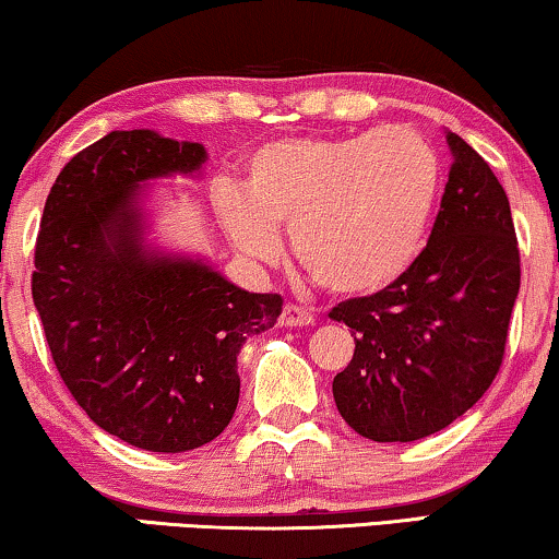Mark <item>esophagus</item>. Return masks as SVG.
I'll return each mask as SVG.
<instances>
[{
	"label": "esophagus",
	"instance_id": "34e87169",
	"mask_svg": "<svg viewBox=\"0 0 559 559\" xmlns=\"http://www.w3.org/2000/svg\"><path fill=\"white\" fill-rule=\"evenodd\" d=\"M277 322H280V328H305V325H312L314 314L307 310V307L285 305L282 307V314Z\"/></svg>",
	"mask_w": 559,
	"mask_h": 559
}]
</instances>
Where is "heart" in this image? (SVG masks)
Returning a JSON list of instances; mask_svg holds the SVG:
<instances>
[{
	"instance_id": "1",
	"label": "heart",
	"mask_w": 559,
	"mask_h": 559,
	"mask_svg": "<svg viewBox=\"0 0 559 559\" xmlns=\"http://www.w3.org/2000/svg\"><path fill=\"white\" fill-rule=\"evenodd\" d=\"M443 166L424 135L376 133L270 141L247 158L245 191H214L216 214L252 260H274L289 226L299 264L335 295H373L401 280L426 247Z\"/></svg>"
}]
</instances>
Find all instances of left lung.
Returning <instances> with one entry per match:
<instances>
[{
  "instance_id": "left-lung-1",
  "label": "left lung",
  "mask_w": 559,
  "mask_h": 559,
  "mask_svg": "<svg viewBox=\"0 0 559 559\" xmlns=\"http://www.w3.org/2000/svg\"><path fill=\"white\" fill-rule=\"evenodd\" d=\"M454 164L428 245L391 287L340 302L355 353L333 380L345 424L370 441H418L487 393L520 293L512 209L487 160L447 131Z\"/></svg>"
}]
</instances>
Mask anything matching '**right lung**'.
<instances>
[{
    "label": "right lung",
    "mask_w": 559,
    "mask_h": 559,
    "mask_svg": "<svg viewBox=\"0 0 559 559\" xmlns=\"http://www.w3.org/2000/svg\"><path fill=\"white\" fill-rule=\"evenodd\" d=\"M201 143L110 131L62 168L45 201L32 299L78 406L103 431L179 454L214 441L239 403L237 355L277 322L201 254L160 247L151 183L201 179Z\"/></svg>",
    "instance_id": "add662e5"
}]
</instances>
